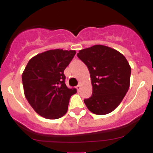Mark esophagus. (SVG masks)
Here are the masks:
<instances>
[{
	"mask_svg": "<svg viewBox=\"0 0 153 153\" xmlns=\"http://www.w3.org/2000/svg\"><path fill=\"white\" fill-rule=\"evenodd\" d=\"M80 86H81V85H80V83H79L78 85H77L76 88H77V90H78V91H80Z\"/></svg>",
	"mask_w": 153,
	"mask_h": 153,
	"instance_id": "esophagus-1",
	"label": "esophagus"
}]
</instances>
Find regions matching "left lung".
I'll list each match as a JSON object with an SVG mask.
<instances>
[{"label": "left lung", "instance_id": "1", "mask_svg": "<svg viewBox=\"0 0 153 153\" xmlns=\"http://www.w3.org/2000/svg\"><path fill=\"white\" fill-rule=\"evenodd\" d=\"M77 56L91 75L92 96L84 103L92 113L104 115L120 104L129 87L131 68L122 54L103 45L80 50Z\"/></svg>", "mask_w": 153, "mask_h": 153}]
</instances>
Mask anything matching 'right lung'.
<instances>
[{
	"instance_id": "add662e5",
	"label": "right lung",
	"mask_w": 153,
	"mask_h": 153,
	"mask_svg": "<svg viewBox=\"0 0 153 153\" xmlns=\"http://www.w3.org/2000/svg\"><path fill=\"white\" fill-rule=\"evenodd\" d=\"M75 50H52L32 57L22 74L24 94L38 114L49 119L61 118L68 111L76 88H68L64 71Z\"/></svg>"
}]
</instances>
